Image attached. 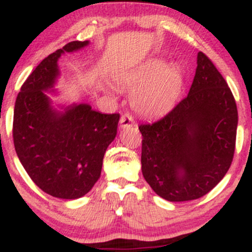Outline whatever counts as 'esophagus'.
<instances>
[{"mask_svg":"<svg viewBox=\"0 0 252 252\" xmlns=\"http://www.w3.org/2000/svg\"><path fill=\"white\" fill-rule=\"evenodd\" d=\"M134 125V120H133V116L128 113H125L120 119V127L121 128H128V127L133 126Z\"/></svg>","mask_w":252,"mask_h":252,"instance_id":"1","label":"esophagus"}]
</instances>
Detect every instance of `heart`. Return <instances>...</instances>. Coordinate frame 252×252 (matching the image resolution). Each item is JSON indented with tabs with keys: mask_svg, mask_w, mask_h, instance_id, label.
Wrapping results in <instances>:
<instances>
[{
	"mask_svg": "<svg viewBox=\"0 0 252 252\" xmlns=\"http://www.w3.org/2000/svg\"><path fill=\"white\" fill-rule=\"evenodd\" d=\"M120 84L133 91L132 105L138 113L159 116L168 113L179 99L184 77L177 64H166L161 59H153L124 75Z\"/></svg>",
	"mask_w": 252,
	"mask_h": 252,
	"instance_id": "b5f03b06",
	"label": "heart"
}]
</instances>
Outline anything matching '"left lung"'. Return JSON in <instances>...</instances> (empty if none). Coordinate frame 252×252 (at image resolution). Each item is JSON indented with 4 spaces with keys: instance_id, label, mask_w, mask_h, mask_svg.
<instances>
[{
    "instance_id": "8db88e82",
    "label": "left lung",
    "mask_w": 252,
    "mask_h": 252,
    "mask_svg": "<svg viewBox=\"0 0 252 252\" xmlns=\"http://www.w3.org/2000/svg\"><path fill=\"white\" fill-rule=\"evenodd\" d=\"M237 125L231 89L199 51L188 96L162 119L139 126L143 177L169 202L201 198L231 167Z\"/></svg>"
}]
</instances>
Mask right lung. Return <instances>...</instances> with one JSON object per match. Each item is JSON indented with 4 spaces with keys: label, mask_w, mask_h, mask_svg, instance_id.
Segmentation results:
<instances>
[{
    "label": "right lung",
    "mask_w": 252,
    "mask_h": 252,
    "mask_svg": "<svg viewBox=\"0 0 252 252\" xmlns=\"http://www.w3.org/2000/svg\"><path fill=\"white\" fill-rule=\"evenodd\" d=\"M89 40H73L45 58L18 94L13 140L21 164L32 181L53 197L80 198L101 177L103 156L114 140L120 115L102 114L80 103L58 112L44 91L59 77L58 60Z\"/></svg>",
    "instance_id": "right-lung-1"
}]
</instances>
